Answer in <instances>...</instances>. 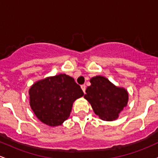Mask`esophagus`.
<instances>
[{
	"instance_id": "esophagus-1",
	"label": "esophagus",
	"mask_w": 158,
	"mask_h": 158,
	"mask_svg": "<svg viewBox=\"0 0 158 158\" xmlns=\"http://www.w3.org/2000/svg\"><path fill=\"white\" fill-rule=\"evenodd\" d=\"M81 89H82L83 92L85 93V90H86V86L84 85V84H83V85H81Z\"/></svg>"
}]
</instances>
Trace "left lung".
<instances>
[{"label":"left lung","mask_w":158,"mask_h":158,"mask_svg":"<svg viewBox=\"0 0 158 158\" xmlns=\"http://www.w3.org/2000/svg\"><path fill=\"white\" fill-rule=\"evenodd\" d=\"M84 98L90 103L96 115L101 119L113 121L127 106L128 91L112 84L103 76H96L90 80Z\"/></svg>","instance_id":"obj_1"}]
</instances>
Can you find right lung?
I'll return each instance as SVG.
<instances>
[{"instance_id": "add662e5", "label": "right lung", "mask_w": 158, "mask_h": 158, "mask_svg": "<svg viewBox=\"0 0 158 158\" xmlns=\"http://www.w3.org/2000/svg\"><path fill=\"white\" fill-rule=\"evenodd\" d=\"M29 94L35 116L47 126H57L70 116L73 103L84 92L73 77L60 74L34 83Z\"/></svg>"}]
</instances>
